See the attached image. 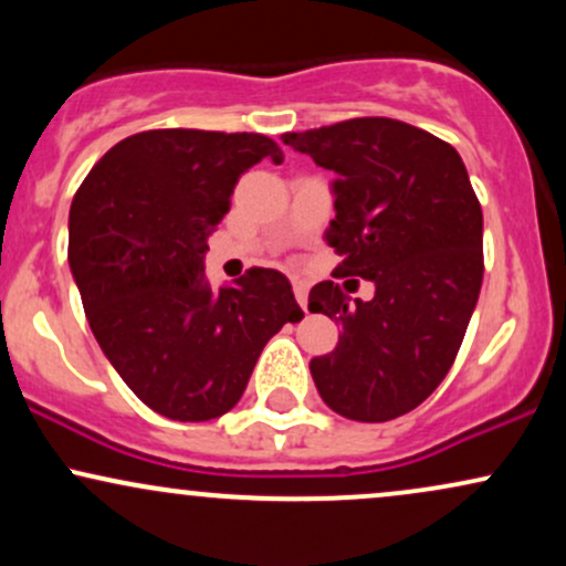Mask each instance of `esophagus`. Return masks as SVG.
<instances>
[{
  "label": "esophagus",
  "mask_w": 566,
  "mask_h": 566,
  "mask_svg": "<svg viewBox=\"0 0 566 566\" xmlns=\"http://www.w3.org/2000/svg\"><path fill=\"white\" fill-rule=\"evenodd\" d=\"M292 290H295V297H297V303H301V308L308 311V287L295 279V282H292Z\"/></svg>",
  "instance_id": "1"
}]
</instances>
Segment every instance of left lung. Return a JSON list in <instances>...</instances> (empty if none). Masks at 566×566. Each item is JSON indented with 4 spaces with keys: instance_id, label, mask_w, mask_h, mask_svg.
Segmentation results:
<instances>
[{
    "instance_id": "8db88e82",
    "label": "left lung",
    "mask_w": 566,
    "mask_h": 566,
    "mask_svg": "<svg viewBox=\"0 0 566 566\" xmlns=\"http://www.w3.org/2000/svg\"><path fill=\"white\" fill-rule=\"evenodd\" d=\"M282 140L337 175L333 276L375 284L373 301L335 282L311 290V314L340 324L311 375L337 415L386 423L437 391L458 356L484 276L482 207L460 154L407 122L361 116Z\"/></svg>"
}]
</instances>
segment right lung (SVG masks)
Masks as SVG:
<instances>
[{"mask_svg": "<svg viewBox=\"0 0 566 566\" xmlns=\"http://www.w3.org/2000/svg\"><path fill=\"white\" fill-rule=\"evenodd\" d=\"M282 148L258 133L148 129L119 140L71 201L69 263L97 346L143 405L180 423L242 399L265 343L301 322L287 276H205L207 237L242 172Z\"/></svg>", "mask_w": 566, "mask_h": 566, "instance_id": "add662e5", "label": "right lung"}]
</instances>
